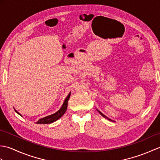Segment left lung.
<instances>
[{"label": "left lung", "mask_w": 160, "mask_h": 160, "mask_svg": "<svg viewBox=\"0 0 160 160\" xmlns=\"http://www.w3.org/2000/svg\"><path fill=\"white\" fill-rule=\"evenodd\" d=\"M97 111H98V112H99V113H100V115H102V117H104V118H106V119H107V120H110V121H112V122H114L113 120H111V119H110V118H108V117H107V116H106V115H104V114H103L102 113V112H100V111L99 110H98V109H97Z\"/></svg>", "instance_id": "1"}]
</instances>
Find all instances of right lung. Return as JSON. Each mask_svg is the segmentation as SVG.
I'll list each match as a JSON object with an SVG mask.
<instances>
[{"label":"right lung","mask_w":160,"mask_h":160,"mask_svg":"<svg viewBox=\"0 0 160 160\" xmlns=\"http://www.w3.org/2000/svg\"><path fill=\"white\" fill-rule=\"evenodd\" d=\"M70 96H71V93H69V94L68 95L67 97L66 98V99L64 100L62 107H61V108L58 111L52 115H48V116H46L43 118H40L38 122H36V124H51V123H53V122H56V120H58V119H60L64 114V113H65L67 111V105H68V100H69V99ZM15 111L17 113L19 114L20 115H21L16 110H15Z\"/></svg>","instance_id":"add662e5"}]
</instances>
